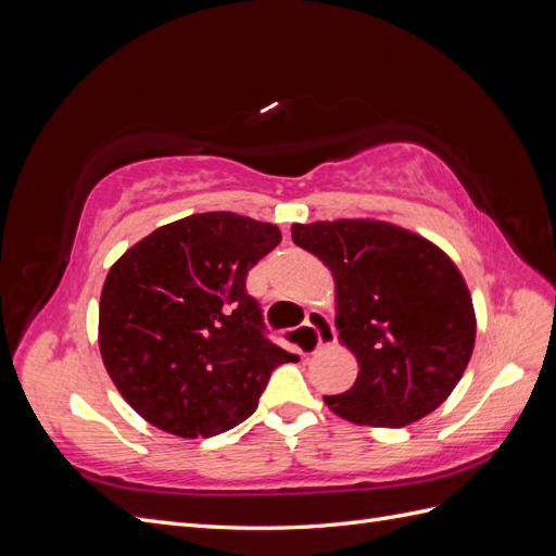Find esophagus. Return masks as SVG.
Listing matches in <instances>:
<instances>
[{
	"label": "esophagus",
	"mask_w": 556,
	"mask_h": 556,
	"mask_svg": "<svg viewBox=\"0 0 556 556\" xmlns=\"http://www.w3.org/2000/svg\"><path fill=\"white\" fill-rule=\"evenodd\" d=\"M306 327L313 331L315 336V350H325L329 345L336 343V329L331 325V319L319 313V311H311L306 315Z\"/></svg>",
	"instance_id": "1"
}]
</instances>
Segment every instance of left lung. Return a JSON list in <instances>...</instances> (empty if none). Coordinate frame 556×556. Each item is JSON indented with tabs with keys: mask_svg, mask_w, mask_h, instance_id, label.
<instances>
[{
	"mask_svg": "<svg viewBox=\"0 0 556 556\" xmlns=\"http://www.w3.org/2000/svg\"><path fill=\"white\" fill-rule=\"evenodd\" d=\"M292 241L331 271L339 341L359 364L348 392L325 396L329 410L396 429L439 408L476 345L473 299L457 264L419 233L371 217L296 223Z\"/></svg>",
	"mask_w": 556,
	"mask_h": 556,
	"instance_id": "8db88e82",
	"label": "left lung"
}]
</instances>
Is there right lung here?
Returning <instances> with one entry per match:
<instances>
[{
    "instance_id": "obj_1",
    "label": "right lung",
    "mask_w": 556,
    "mask_h": 556,
    "mask_svg": "<svg viewBox=\"0 0 556 556\" xmlns=\"http://www.w3.org/2000/svg\"><path fill=\"white\" fill-rule=\"evenodd\" d=\"M271 223L194 213L134 243L104 280L99 352L146 422L211 439L243 422L276 366L296 355L264 336L245 276L280 243Z\"/></svg>"
}]
</instances>
